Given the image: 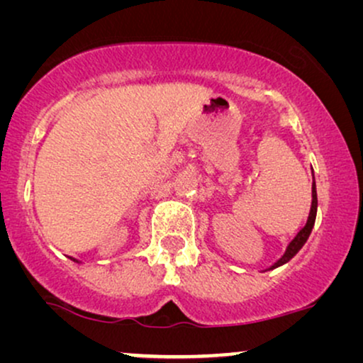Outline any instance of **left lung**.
<instances>
[{
  "mask_svg": "<svg viewBox=\"0 0 363 363\" xmlns=\"http://www.w3.org/2000/svg\"><path fill=\"white\" fill-rule=\"evenodd\" d=\"M311 196H313V200H311V210H310V216H308L306 225L303 227V229L298 232V235L294 237L293 240H291L289 245H288V249H286L284 256L281 257L279 261H277V262L274 264V266L271 267V269H274V267L283 266V264L288 262L289 259H293L294 256H296L298 250L303 247V244H305L306 240H308V237H310L313 225H315V218H316V205H318V200H316V185H315V182H313V185H311Z\"/></svg>",
  "mask_w": 363,
  "mask_h": 363,
  "instance_id": "left-lung-1",
  "label": "left lung"
}]
</instances>
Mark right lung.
Returning <instances> with one entry per match:
<instances>
[{"label": "right lung", "mask_w": 363, "mask_h": 363, "mask_svg": "<svg viewBox=\"0 0 363 363\" xmlns=\"http://www.w3.org/2000/svg\"><path fill=\"white\" fill-rule=\"evenodd\" d=\"M74 261H75V259H74Z\"/></svg>", "instance_id": "obj_1"}]
</instances>
